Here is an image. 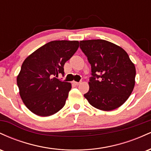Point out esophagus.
I'll use <instances>...</instances> for the list:
<instances>
[{
    "mask_svg": "<svg viewBox=\"0 0 151 151\" xmlns=\"http://www.w3.org/2000/svg\"><path fill=\"white\" fill-rule=\"evenodd\" d=\"M73 84H75V85H79V84H80V82H77V81H73Z\"/></svg>",
    "mask_w": 151,
    "mask_h": 151,
    "instance_id": "34e87169",
    "label": "esophagus"
}]
</instances>
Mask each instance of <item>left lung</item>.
Segmentation results:
<instances>
[{
    "mask_svg": "<svg viewBox=\"0 0 151 151\" xmlns=\"http://www.w3.org/2000/svg\"><path fill=\"white\" fill-rule=\"evenodd\" d=\"M91 65L89 90L84 95L92 106L111 111L125 103L135 86L136 67L121 47L104 40L80 41Z\"/></svg>",
    "mask_w": 151,
    "mask_h": 151,
    "instance_id": "8db88e82",
    "label": "left lung"
}]
</instances>
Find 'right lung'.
Listing matches in <instances>:
<instances>
[{
    "label": "right lung",
    "instance_id": "1",
    "mask_svg": "<svg viewBox=\"0 0 151 151\" xmlns=\"http://www.w3.org/2000/svg\"><path fill=\"white\" fill-rule=\"evenodd\" d=\"M78 47V41H51L25 59L17 84L20 97L30 111L49 116L63 108L72 84L56 77L65 74L64 65Z\"/></svg>",
    "mask_w": 151,
    "mask_h": 151
}]
</instances>
